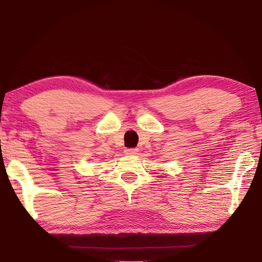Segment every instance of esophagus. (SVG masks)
Returning <instances> with one entry per match:
<instances>
[{
	"label": "esophagus",
	"instance_id": "esophagus-1",
	"mask_svg": "<svg viewBox=\"0 0 262 262\" xmlns=\"http://www.w3.org/2000/svg\"><path fill=\"white\" fill-rule=\"evenodd\" d=\"M137 152H138V148H127V149H125V153L129 154V155H136Z\"/></svg>",
	"mask_w": 262,
	"mask_h": 262
}]
</instances>
